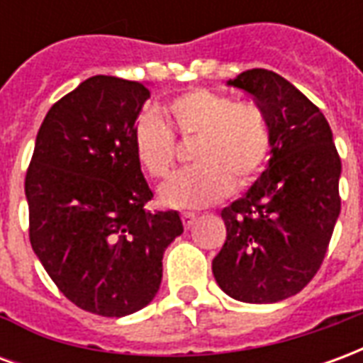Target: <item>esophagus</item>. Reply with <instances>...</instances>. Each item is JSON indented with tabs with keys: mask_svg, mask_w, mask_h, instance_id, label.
I'll list each match as a JSON object with an SVG mask.
<instances>
[{
	"mask_svg": "<svg viewBox=\"0 0 363 363\" xmlns=\"http://www.w3.org/2000/svg\"><path fill=\"white\" fill-rule=\"evenodd\" d=\"M181 220H182V223H184V228H186V229L192 228V223L196 221V213H192V212H182V213H181Z\"/></svg>",
	"mask_w": 363,
	"mask_h": 363,
	"instance_id": "obj_1",
	"label": "esophagus"
}]
</instances>
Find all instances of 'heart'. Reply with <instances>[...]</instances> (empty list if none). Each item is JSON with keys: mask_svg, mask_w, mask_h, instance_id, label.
I'll use <instances>...</instances> for the list:
<instances>
[{"mask_svg": "<svg viewBox=\"0 0 363 363\" xmlns=\"http://www.w3.org/2000/svg\"><path fill=\"white\" fill-rule=\"evenodd\" d=\"M174 130L182 140H194V167L173 174L159 189L169 208L196 210L220 202L231 192L251 186L267 167L272 130L267 112L255 103H235L229 95L194 89L169 103ZM134 151L145 173L163 179L174 163V135L155 111L135 120Z\"/></svg>", "mask_w": 363, "mask_h": 363, "instance_id": "b5f03b06", "label": "heart"}]
</instances>
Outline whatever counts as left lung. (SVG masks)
<instances>
[{"instance_id": "1", "label": "left lung", "mask_w": 363, "mask_h": 363, "mask_svg": "<svg viewBox=\"0 0 363 363\" xmlns=\"http://www.w3.org/2000/svg\"><path fill=\"white\" fill-rule=\"evenodd\" d=\"M228 85L267 112L272 150L267 171L221 210L228 239L212 272L237 301L276 303L301 291L327 255L342 165L327 118L288 79L257 67Z\"/></svg>"}]
</instances>
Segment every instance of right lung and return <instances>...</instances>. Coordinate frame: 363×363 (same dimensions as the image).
Wrapping results in <instances>:
<instances>
[{"label": "right lung", "instance_id": "add662e5", "mask_svg": "<svg viewBox=\"0 0 363 363\" xmlns=\"http://www.w3.org/2000/svg\"><path fill=\"white\" fill-rule=\"evenodd\" d=\"M150 89L95 75L52 106L25 179L33 251L85 311L124 317L155 297L163 252L182 233L179 212H150L135 157V120Z\"/></svg>", "mask_w": 363, "mask_h": 363}]
</instances>
